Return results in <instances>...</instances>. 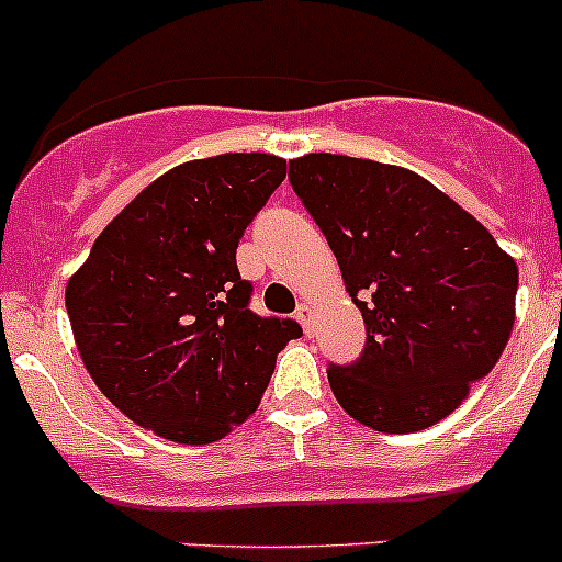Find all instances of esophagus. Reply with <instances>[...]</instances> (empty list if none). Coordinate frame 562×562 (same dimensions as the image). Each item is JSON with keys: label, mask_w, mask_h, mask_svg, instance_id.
I'll return each mask as SVG.
<instances>
[{"label": "esophagus", "mask_w": 562, "mask_h": 562, "mask_svg": "<svg viewBox=\"0 0 562 562\" xmlns=\"http://www.w3.org/2000/svg\"><path fill=\"white\" fill-rule=\"evenodd\" d=\"M296 321L304 326V331H307V335H310V329H313V326H310V324H313V307H310V304H299V307H296Z\"/></svg>", "instance_id": "esophagus-1"}]
</instances>
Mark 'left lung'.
<instances>
[{"instance_id": "left-lung-1", "label": "left lung", "mask_w": 562, "mask_h": 562, "mask_svg": "<svg viewBox=\"0 0 562 562\" xmlns=\"http://www.w3.org/2000/svg\"><path fill=\"white\" fill-rule=\"evenodd\" d=\"M288 181L329 241L368 331L357 362L326 368L337 403L381 434L448 417L508 346L516 260L403 167L307 154L288 161Z\"/></svg>"}]
</instances>
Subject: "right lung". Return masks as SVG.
Instances as JSON below:
<instances>
[{"label":"right lung","mask_w":562,"mask_h":562,"mask_svg":"<svg viewBox=\"0 0 562 562\" xmlns=\"http://www.w3.org/2000/svg\"><path fill=\"white\" fill-rule=\"evenodd\" d=\"M269 154L187 161L136 194L68 280L65 307L98 390L136 426L209 445L258 408L277 353L302 335L249 310L238 238L285 181Z\"/></svg>","instance_id":"1"}]
</instances>
